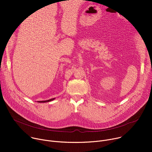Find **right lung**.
Instances as JSON below:
<instances>
[{
  "label": "right lung",
  "instance_id": "right-lung-1",
  "mask_svg": "<svg viewBox=\"0 0 152 152\" xmlns=\"http://www.w3.org/2000/svg\"><path fill=\"white\" fill-rule=\"evenodd\" d=\"M55 99V98H53V99H49V100H44V101H39V102H39V103H45V102H50V101H52V100H54Z\"/></svg>",
  "mask_w": 152,
  "mask_h": 152
}]
</instances>
